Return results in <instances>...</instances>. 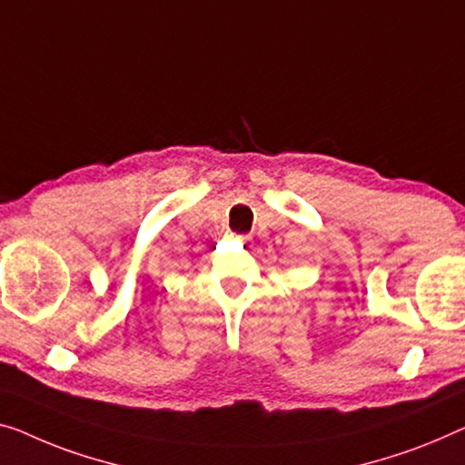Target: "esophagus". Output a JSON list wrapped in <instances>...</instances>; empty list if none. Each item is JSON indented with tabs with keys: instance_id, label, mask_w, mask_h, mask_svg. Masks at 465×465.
I'll use <instances>...</instances> for the list:
<instances>
[{
	"instance_id": "1",
	"label": "esophagus",
	"mask_w": 465,
	"mask_h": 465,
	"mask_svg": "<svg viewBox=\"0 0 465 465\" xmlns=\"http://www.w3.org/2000/svg\"><path fill=\"white\" fill-rule=\"evenodd\" d=\"M240 244H251V235H238Z\"/></svg>"
}]
</instances>
